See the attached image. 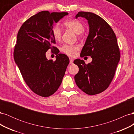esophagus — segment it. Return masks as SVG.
<instances>
[{
    "label": "esophagus",
    "mask_w": 134,
    "mask_h": 134,
    "mask_svg": "<svg viewBox=\"0 0 134 134\" xmlns=\"http://www.w3.org/2000/svg\"><path fill=\"white\" fill-rule=\"evenodd\" d=\"M70 64H73V60H72V59L70 58Z\"/></svg>",
    "instance_id": "esophagus-1"
}]
</instances>
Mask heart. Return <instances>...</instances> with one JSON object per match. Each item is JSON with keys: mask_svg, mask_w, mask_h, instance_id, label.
<instances>
[{"mask_svg": "<svg viewBox=\"0 0 134 134\" xmlns=\"http://www.w3.org/2000/svg\"><path fill=\"white\" fill-rule=\"evenodd\" d=\"M64 26L66 28L69 29L77 35L82 34L84 31V26L77 19H68L64 22ZM51 33L56 41H59L62 38V31L58 26H54L51 30ZM79 47L73 44H64L62 47V50L69 56H74L78 50Z\"/></svg>", "mask_w": 134, "mask_h": 134, "instance_id": "b5f03b06", "label": "heart"}]
</instances>
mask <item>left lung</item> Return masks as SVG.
<instances>
[{"label": "left lung", "mask_w": 134, "mask_h": 134, "mask_svg": "<svg viewBox=\"0 0 134 134\" xmlns=\"http://www.w3.org/2000/svg\"><path fill=\"white\" fill-rule=\"evenodd\" d=\"M79 17L86 18L90 27L80 56H91L92 61L88 64L79 59L74 61L79 67L74 79L82 91L95 95L106 90L112 82L120 59V50L115 34L103 18L86 12H78L75 18Z\"/></svg>", "instance_id": "left-lung-1"}]
</instances>
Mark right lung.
I'll return each mask as SVG.
<instances>
[{"mask_svg":"<svg viewBox=\"0 0 134 134\" xmlns=\"http://www.w3.org/2000/svg\"><path fill=\"white\" fill-rule=\"evenodd\" d=\"M68 14L40 12L24 22L18 32L14 61L27 86L41 97H49L58 90L69 64L66 55L56 54L58 49L52 46L56 42L51 33L54 23ZM50 48L57 54L55 61L46 58Z\"/></svg>","mask_w":134,"mask_h":134,"instance_id":"right-lung-1","label":"right lung"}]
</instances>
